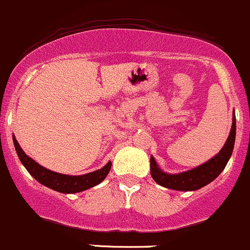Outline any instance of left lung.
<instances>
[{"instance_id":"8db88e82","label":"left lung","mask_w":250,"mask_h":250,"mask_svg":"<svg viewBox=\"0 0 250 250\" xmlns=\"http://www.w3.org/2000/svg\"><path fill=\"white\" fill-rule=\"evenodd\" d=\"M236 138V117L235 112L232 115V126H231L230 135L223 148L217 155L213 156L208 161L189 169V171L179 172V173H167L163 171L155 161L154 156H150V174L153 179L161 187L167 189L178 190V191H195L209 184L214 181L223 172L228 161L230 160L233 151Z\"/></svg>"}]
</instances>
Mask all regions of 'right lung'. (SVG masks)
Here are the masks:
<instances>
[{"label": "right lung", "instance_id": "add662e5", "mask_svg": "<svg viewBox=\"0 0 250 250\" xmlns=\"http://www.w3.org/2000/svg\"><path fill=\"white\" fill-rule=\"evenodd\" d=\"M13 142H14L15 150H17L20 161H21V164L24 165V167L27 169L31 176L44 187L55 190V191L62 192V194H76V192L84 191V190H87L90 188L95 187V185L100 184L106 178L107 174L110 171V167H112V163L108 161L102 168L90 172V173L82 174V176L58 173V172L50 171V169L41 166L32 158L26 155L25 151L21 149V146H19L18 141L15 140L14 136H13Z\"/></svg>", "mask_w": 250, "mask_h": 250}]
</instances>
